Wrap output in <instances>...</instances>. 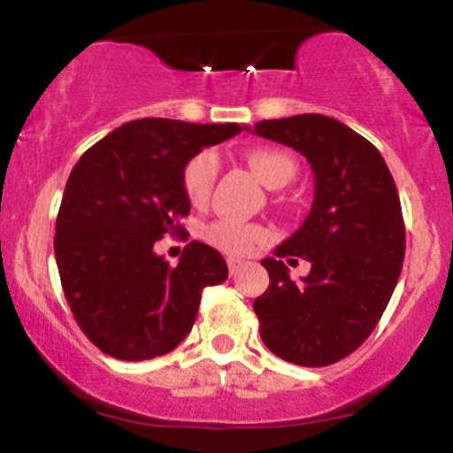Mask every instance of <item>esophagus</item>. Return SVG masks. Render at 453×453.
I'll use <instances>...</instances> for the list:
<instances>
[{
	"mask_svg": "<svg viewBox=\"0 0 453 453\" xmlns=\"http://www.w3.org/2000/svg\"><path fill=\"white\" fill-rule=\"evenodd\" d=\"M247 266V262L244 259H238V257H227V268H230V274L234 277V274H238L241 270Z\"/></svg>",
	"mask_w": 453,
	"mask_h": 453,
	"instance_id": "esophagus-1",
	"label": "esophagus"
}]
</instances>
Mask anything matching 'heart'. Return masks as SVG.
Here are the masks:
<instances>
[{"label":"heart","mask_w":453,"mask_h":453,"mask_svg":"<svg viewBox=\"0 0 453 453\" xmlns=\"http://www.w3.org/2000/svg\"><path fill=\"white\" fill-rule=\"evenodd\" d=\"M247 164L251 165L257 179L268 187H283L294 179L296 165L285 153L274 149H256L247 153ZM217 176V157L211 150H202L185 164L183 189L191 204L200 206L211 197ZM204 238L221 251L232 256H247L257 244L266 242L270 232L262 226L219 219L204 227Z\"/></svg>","instance_id":"heart-1"}]
</instances>
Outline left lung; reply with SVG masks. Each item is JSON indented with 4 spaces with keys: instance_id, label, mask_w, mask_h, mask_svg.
Instances as JSON below:
<instances>
[{
    "instance_id": "left-lung-1",
    "label": "left lung",
    "mask_w": 453,
    "mask_h": 453,
    "mask_svg": "<svg viewBox=\"0 0 453 453\" xmlns=\"http://www.w3.org/2000/svg\"><path fill=\"white\" fill-rule=\"evenodd\" d=\"M249 132L298 150L315 176L304 223L262 259L270 285L253 303L259 334L280 360L327 366L371 336L398 283L404 221L396 183L381 153L332 117L296 114ZM296 257L311 264L300 281L284 266Z\"/></svg>"
}]
</instances>
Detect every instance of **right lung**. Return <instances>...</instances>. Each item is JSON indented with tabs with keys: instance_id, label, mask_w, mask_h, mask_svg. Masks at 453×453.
<instances>
[{
	"instance_id": "right-lung-1",
	"label": "right lung",
	"mask_w": 453,
	"mask_h": 453,
	"mask_svg": "<svg viewBox=\"0 0 453 453\" xmlns=\"http://www.w3.org/2000/svg\"><path fill=\"white\" fill-rule=\"evenodd\" d=\"M242 129L136 119L78 159L57 215L55 257L76 324L104 353L140 362L173 351L194 327L202 289L227 279L209 244L191 241L176 266L153 244L185 232L187 161Z\"/></svg>"
}]
</instances>
